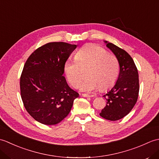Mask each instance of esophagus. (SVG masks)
<instances>
[{"instance_id": "esophagus-1", "label": "esophagus", "mask_w": 159, "mask_h": 159, "mask_svg": "<svg viewBox=\"0 0 159 159\" xmlns=\"http://www.w3.org/2000/svg\"><path fill=\"white\" fill-rule=\"evenodd\" d=\"M82 96H83V97H87V98H88V97H93V95H89V94H86V93H83Z\"/></svg>"}]
</instances>
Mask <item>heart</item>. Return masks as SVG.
<instances>
[{
    "label": "heart",
    "mask_w": 159,
    "mask_h": 159,
    "mask_svg": "<svg viewBox=\"0 0 159 159\" xmlns=\"http://www.w3.org/2000/svg\"><path fill=\"white\" fill-rule=\"evenodd\" d=\"M75 60H67L63 71L69 83L73 87L79 85L82 79L81 70L87 67V79L80 84V89L90 92L98 88L107 91L116 83L119 76V62L112 54L108 53L102 47L88 44L76 53Z\"/></svg>",
    "instance_id": "heart-1"
}]
</instances>
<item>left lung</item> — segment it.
I'll use <instances>...</instances> for the list:
<instances>
[{"mask_svg": "<svg viewBox=\"0 0 159 159\" xmlns=\"http://www.w3.org/2000/svg\"><path fill=\"white\" fill-rule=\"evenodd\" d=\"M104 42L118 60L120 74L112 89L103 96L107 104L100 116L108 120L116 121L127 116L135 105L139 91V74L129 54L112 43Z\"/></svg>", "mask_w": 159, "mask_h": 159, "instance_id": "1", "label": "left lung"}]
</instances>
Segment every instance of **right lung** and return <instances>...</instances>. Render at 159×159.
Returning <instances> with one entry per match:
<instances>
[{
  "label": "right lung",
  "instance_id": "obj_1",
  "mask_svg": "<svg viewBox=\"0 0 159 159\" xmlns=\"http://www.w3.org/2000/svg\"><path fill=\"white\" fill-rule=\"evenodd\" d=\"M75 44L50 42L35 50L24 66L20 93L26 110L33 119L46 125L61 121L79 94L67 85L64 63Z\"/></svg>",
  "mask_w": 159,
  "mask_h": 159
}]
</instances>
